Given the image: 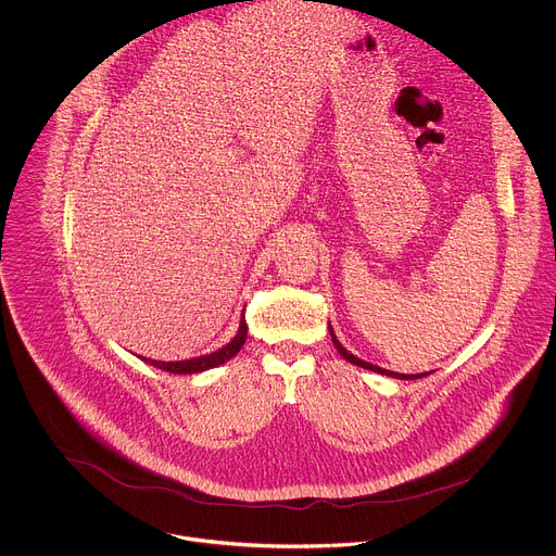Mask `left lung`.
I'll return each instance as SVG.
<instances>
[{
  "label": "left lung",
  "instance_id": "left-lung-1",
  "mask_svg": "<svg viewBox=\"0 0 556 556\" xmlns=\"http://www.w3.org/2000/svg\"><path fill=\"white\" fill-rule=\"evenodd\" d=\"M329 333H331V340H333V344H336L338 353H340L346 362H351V364H355V366H359V368H366V370H372V372H381V375H388V377H394V379H420V377H427V375H401V372H392V370H386V368L372 366V364H368V362H364V359H359V357L351 355V353H349V351L338 342V338L333 336L331 327H329Z\"/></svg>",
  "mask_w": 556,
  "mask_h": 556
}]
</instances>
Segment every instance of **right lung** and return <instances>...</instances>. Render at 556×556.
<instances>
[{
  "label": "right lung",
  "instance_id": "right-lung-1",
  "mask_svg": "<svg viewBox=\"0 0 556 556\" xmlns=\"http://www.w3.org/2000/svg\"><path fill=\"white\" fill-rule=\"evenodd\" d=\"M247 331H249V327H247V320H244V316H242L240 329H238L236 338H233L227 346L218 349L216 353H210V355H203V357H194V359H186V362H153V359H147V357H144V362L151 364V366H155V368H160V370L173 372V375L203 372V370L216 368V366L225 364L227 359H231L233 355H238L240 349H242V344H244V340H247Z\"/></svg>",
  "mask_w": 556,
  "mask_h": 556
}]
</instances>
